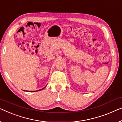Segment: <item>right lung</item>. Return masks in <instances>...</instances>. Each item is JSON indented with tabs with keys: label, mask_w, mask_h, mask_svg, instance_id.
I'll list each match as a JSON object with an SVG mask.
<instances>
[{
	"label": "right lung",
	"mask_w": 122,
	"mask_h": 122,
	"mask_svg": "<svg viewBox=\"0 0 122 122\" xmlns=\"http://www.w3.org/2000/svg\"><path fill=\"white\" fill-rule=\"evenodd\" d=\"M44 89V88H43V89H41V90H37V91H41V90H43ZM30 92H31V91H30Z\"/></svg>",
	"instance_id": "add662e5"
}]
</instances>
